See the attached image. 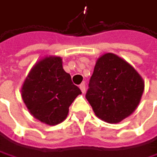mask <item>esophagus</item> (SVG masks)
I'll return each mask as SVG.
<instances>
[{"mask_svg":"<svg viewBox=\"0 0 157 157\" xmlns=\"http://www.w3.org/2000/svg\"><path fill=\"white\" fill-rule=\"evenodd\" d=\"M80 89H81V91L83 92V93H85L86 92V85H85V83H82L81 85H80Z\"/></svg>","mask_w":157,"mask_h":157,"instance_id":"34e87169","label":"esophagus"}]
</instances>
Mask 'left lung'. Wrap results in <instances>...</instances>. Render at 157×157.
<instances>
[{
  "label": "left lung",
  "instance_id": "1",
  "mask_svg": "<svg viewBox=\"0 0 157 157\" xmlns=\"http://www.w3.org/2000/svg\"><path fill=\"white\" fill-rule=\"evenodd\" d=\"M143 90L144 81L137 71L108 52L97 60L86 98L99 119L118 123L136 110Z\"/></svg>",
  "mask_w": 157,
  "mask_h": 157
}]
</instances>
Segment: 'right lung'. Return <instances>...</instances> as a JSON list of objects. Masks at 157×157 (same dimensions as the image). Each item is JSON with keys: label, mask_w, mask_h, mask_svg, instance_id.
<instances>
[{"label": "right lung", "mask_w": 157, "mask_h": 157, "mask_svg": "<svg viewBox=\"0 0 157 157\" xmlns=\"http://www.w3.org/2000/svg\"><path fill=\"white\" fill-rule=\"evenodd\" d=\"M81 93L58 56H47L36 63L21 87L29 112L48 125H56L67 118L70 105Z\"/></svg>", "instance_id": "1"}]
</instances>
